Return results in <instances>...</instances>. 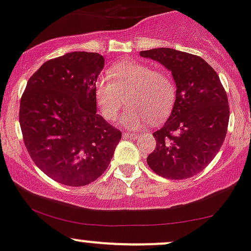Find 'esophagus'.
I'll list each match as a JSON object with an SVG mask.
<instances>
[{"instance_id":"esophagus-1","label":"esophagus","mask_w":251,"mask_h":251,"mask_svg":"<svg viewBox=\"0 0 251 251\" xmlns=\"http://www.w3.org/2000/svg\"><path fill=\"white\" fill-rule=\"evenodd\" d=\"M123 137H125V139H135V137H137V134L130 133V131H125V133H123Z\"/></svg>"}]
</instances>
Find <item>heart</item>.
<instances>
[{"instance_id":"1","label":"heart","mask_w":251,"mask_h":251,"mask_svg":"<svg viewBox=\"0 0 251 251\" xmlns=\"http://www.w3.org/2000/svg\"><path fill=\"white\" fill-rule=\"evenodd\" d=\"M125 96L129 107L120 123L135 129L148 121L159 123L165 120L176 103L177 90L168 73L140 62L122 61L94 83V100L104 120H115L125 106Z\"/></svg>"}]
</instances>
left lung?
<instances>
[{"label": "left lung", "mask_w": 251, "mask_h": 251, "mask_svg": "<svg viewBox=\"0 0 251 251\" xmlns=\"http://www.w3.org/2000/svg\"><path fill=\"white\" fill-rule=\"evenodd\" d=\"M171 72L176 103L160 129L153 133L155 150L147 164L164 178L185 179L201 172L223 146L230 107L214 69L200 56L170 48L140 51Z\"/></svg>", "instance_id": "left-lung-1"}]
</instances>
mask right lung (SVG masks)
Segmentation results:
<instances>
[{"mask_svg": "<svg viewBox=\"0 0 251 251\" xmlns=\"http://www.w3.org/2000/svg\"><path fill=\"white\" fill-rule=\"evenodd\" d=\"M104 68L97 52L75 51L45 62L20 100L24 142L47 176L87 185L109 166L122 133L97 114L94 83Z\"/></svg>", "mask_w": 251, "mask_h": 251, "instance_id": "add662e5", "label": "right lung"}]
</instances>
